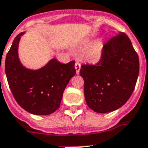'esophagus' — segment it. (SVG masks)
I'll use <instances>...</instances> for the list:
<instances>
[{"label":"esophagus","mask_w":148,"mask_h":148,"mask_svg":"<svg viewBox=\"0 0 148 148\" xmlns=\"http://www.w3.org/2000/svg\"><path fill=\"white\" fill-rule=\"evenodd\" d=\"M75 69H76V73L77 74H79L80 73V63H79L78 62H76L75 63Z\"/></svg>","instance_id":"1"}]
</instances>
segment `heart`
I'll list each match as a JSON object with an SVG mask.
<instances>
[{"instance_id":"heart-1","label":"heart","mask_w":148,"mask_h":148,"mask_svg":"<svg viewBox=\"0 0 148 148\" xmlns=\"http://www.w3.org/2000/svg\"><path fill=\"white\" fill-rule=\"evenodd\" d=\"M100 51H101L100 46L99 45H95L91 50L90 53V57L91 59L93 60V61L98 59L99 56H100Z\"/></svg>"}]
</instances>
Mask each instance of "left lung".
I'll list each match as a JSON object with an SVG mask.
<instances>
[{
	"label": "left lung",
	"mask_w": 148,
	"mask_h": 148,
	"mask_svg": "<svg viewBox=\"0 0 148 148\" xmlns=\"http://www.w3.org/2000/svg\"><path fill=\"white\" fill-rule=\"evenodd\" d=\"M139 74L138 55L130 39L119 32L104 43L99 62L81 64L86 104L106 113L124 105L132 94Z\"/></svg>",
	"instance_id": "8db88e82"
}]
</instances>
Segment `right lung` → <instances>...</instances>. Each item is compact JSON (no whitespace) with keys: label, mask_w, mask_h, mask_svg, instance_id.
<instances>
[{"label":"right lung","mask_w":148,"mask_h":148,"mask_svg":"<svg viewBox=\"0 0 148 148\" xmlns=\"http://www.w3.org/2000/svg\"><path fill=\"white\" fill-rule=\"evenodd\" d=\"M22 33L14 39L5 60V72L14 99L26 111L49 115L60 106L66 86L75 75L74 61L62 64L51 59L37 71L26 69L18 58V44Z\"/></svg>","instance_id":"add662e5"}]
</instances>
